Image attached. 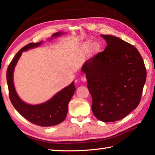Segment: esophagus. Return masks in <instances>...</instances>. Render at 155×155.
Masks as SVG:
<instances>
[{
  "label": "esophagus",
  "mask_w": 155,
  "mask_h": 155,
  "mask_svg": "<svg viewBox=\"0 0 155 155\" xmlns=\"http://www.w3.org/2000/svg\"><path fill=\"white\" fill-rule=\"evenodd\" d=\"M81 81H83V82H86L87 81V78L84 75H83L81 77Z\"/></svg>",
  "instance_id": "1"
}]
</instances>
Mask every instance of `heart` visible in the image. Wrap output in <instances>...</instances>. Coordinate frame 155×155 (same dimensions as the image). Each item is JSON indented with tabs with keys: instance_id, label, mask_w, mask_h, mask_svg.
<instances>
[{
	"instance_id": "heart-1",
	"label": "heart",
	"mask_w": 155,
	"mask_h": 155,
	"mask_svg": "<svg viewBox=\"0 0 155 155\" xmlns=\"http://www.w3.org/2000/svg\"><path fill=\"white\" fill-rule=\"evenodd\" d=\"M94 43L93 41H88L86 43H85V47L87 48H91L94 47Z\"/></svg>"
}]
</instances>
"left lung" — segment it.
Listing matches in <instances>:
<instances>
[{"label":"left lung","mask_w":155,"mask_h":155,"mask_svg":"<svg viewBox=\"0 0 155 155\" xmlns=\"http://www.w3.org/2000/svg\"><path fill=\"white\" fill-rule=\"evenodd\" d=\"M101 36L106 48L85 62L81 71L86 74L94 115L110 123L127 117L139 105L147 71L133 45L114 36Z\"/></svg>","instance_id":"left-lung-1"}]
</instances>
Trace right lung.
Instances as JSON below:
<instances>
[{
  "label": "right lung",
  "mask_w": 155,
  "mask_h": 155,
  "mask_svg": "<svg viewBox=\"0 0 155 155\" xmlns=\"http://www.w3.org/2000/svg\"><path fill=\"white\" fill-rule=\"evenodd\" d=\"M62 34L63 33L60 32H56L52 35V38L57 37ZM42 42L29 43L22 47L16 53L15 58L8 65L6 71V81L10 100L15 109L23 117L32 123L41 127H51L60 124L67 117L68 110V104L76 89L74 81L68 87L59 91L49 101L37 105L28 104L22 101L16 93L13 83V72L15 67L22 52L39 47Z\"/></svg>",
  "instance_id": "1"
}]
</instances>
